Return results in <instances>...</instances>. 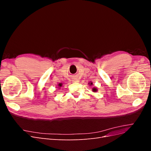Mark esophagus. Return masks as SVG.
<instances>
[{
    "mask_svg": "<svg viewBox=\"0 0 151 151\" xmlns=\"http://www.w3.org/2000/svg\"><path fill=\"white\" fill-rule=\"evenodd\" d=\"M74 82H75V83H77V82H79V81H78V79H74V81H73Z\"/></svg>",
    "mask_w": 151,
    "mask_h": 151,
    "instance_id": "34e87169",
    "label": "esophagus"
}]
</instances>
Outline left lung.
Here are the masks:
<instances>
[{
    "mask_svg": "<svg viewBox=\"0 0 151 151\" xmlns=\"http://www.w3.org/2000/svg\"><path fill=\"white\" fill-rule=\"evenodd\" d=\"M92 84H93V83H91V84H90V85H92ZM93 91H94V92H96V91H97V89H96V88H93Z\"/></svg>",
    "mask_w": 151,
    "mask_h": 151,
    "instance_id": "obj_1",
    "label": "left lung"
}]
</instances>
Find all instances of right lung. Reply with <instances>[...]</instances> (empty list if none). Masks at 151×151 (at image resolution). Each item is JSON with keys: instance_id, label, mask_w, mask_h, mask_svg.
Segmentation results:
<instances>
[{"instance_id": "add662e5", "label": "right lung", "mask_w": 151, "mask_h": 151, "mask_svg": "<svg viewBox=\"0 0 151 151\" xmlns=\"http://www.w3.org/2000/svg\"><path fill=\"white\" fill-rule=\"evenodd\" d=\"M58 86H59V87H61L62 86V83H60L58 84Z\"/></svg>"}]
</instances>
